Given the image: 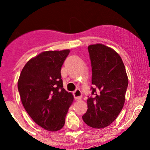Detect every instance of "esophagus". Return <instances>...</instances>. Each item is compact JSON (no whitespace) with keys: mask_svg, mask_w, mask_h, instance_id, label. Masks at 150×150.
<instances>
[{"mask_svg":"<svg viewBox=\"0 0 150 150\" xmlns=\"http://www.w3.org/2000/svg\"><path fill=\"white\" fill-rule=\"evenodd\" d=\"M73 95L75 99H81V98H82V93H81L80 89H76L73 92Z\"/></svg>","mask_w":150,"mask_h":150,"instance_id":"34e87169","label":"esophagus"}]
</instances>
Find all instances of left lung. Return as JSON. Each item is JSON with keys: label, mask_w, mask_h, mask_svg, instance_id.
<instances>
[{"label": "left lung", "mask_w": 150, "mask_h": 150, "mask_svg": "<svg viewBox=\"0 0 150 150\" xmlns=\"http://www.w3.org/2000/svg\"><path fill=\"white\" fill-rule=\"evenodd\" d=\"M91 61L92 95L83 120L89 126H108L121 112L125 100L128 78L121 57L112 48L101 43L88 47Z\"/></svg>", "instance_id": "8db88e82"}]
</instances>
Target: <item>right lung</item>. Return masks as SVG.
Here are the masks:
<instances>
[{
	"instance_id": "add662e5",
	"label": "right lung",
	"mask_w": 150,
	"mask_h": 150,
	"mask_svg": "<svg viewBox=\"0 0 150 150\" xmlns=\"http://www.w3.org/2000/svg\"><path fill=\"white\" fill-rule=\"evenodd\" d=\"M69 50L46 51L30 59L18 80L22 103L33 121L47 131L63 128L72 93L63 88L61 67Z\"/></svg>"
}]
</instances>
